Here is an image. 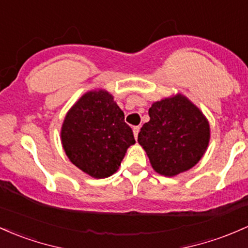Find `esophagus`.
Segmentation results:
<instances>
[{
    "mask_svg": "<svg viewBox=\"0 0 248 248\" xmlns=\"http://www.w3.org/2000/svg\"><path fill=\"white\" fill-rule=\"evenodd\" d=\"M139 132H140V127H139V126H135L134 128H133V133H134V137H135V139H138Z\"/></svg>",
    "mask_w": 248,
    "mask_h": 248,
    "instance_id": "esophagus-1",
    "label": "esophagus"
}]
</instances>
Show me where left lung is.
Returning <instances> with one entry per match:
<instances>
[{"label":"left lung","mask_w":248,"mask_h":248,"mask_svg":"<svg viewBox=\"0 0 248 248\" xmlns=\"http://www.w3.org/2000/svg\"><path fill=\"white\" fill-rule=\"evenodd\" d=\"M148 114L151 120L142 126L138 141L155 172L174 176L200 161L211 130L207 119L194 103L176 94L154 102Z\"/></svg>","instance_id":"left-lung-1"}]
</instances>
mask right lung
<instances>
[{"label": "right lung", "mask_w": 248, "mask_h": 248, "mask_svg": "<svg viewBox=\"0 0 248 248\" xmlns=\"http://www.w3.org/2000/svg\"><path fill=\"white\" fill-rule=\"evenodd\" d=\"M61 141L68 159L95 179L115 173L127 148L135 143L124 111L103 89L87 92L68 110Z\"/></svg>", "instance_id": "1"}]
</instances>
